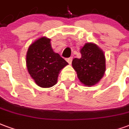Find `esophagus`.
<instances>
[{"mask_svg": "<svg viewBox=\"0 0 129 129\" xmlns=\"http://www.w3.org/2000/svg\"><path fill=\"white\" fill-rule=\"evenodd\" d=\"M66 60L67 61V62H68L69 64H71V62H72V58H67V59H66Z\"/></svg>", "mask_w": 129, "mask_h": 129, "instance_id": "obj_1", "label": "esophagus"}]
</instances>
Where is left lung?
Wrapping results in <instances>:
<instances>
[{"label":"left lung","instance_id":"1","mask_svg":"<svg viewBox=\"0 0 129 129\" xmlns=\"http://www.w3.org/2000/svg\"><path fill=\"white\" fill-rule=\"evenodd\" d=\"M81 58H74L72 67L79 80L86 86L98 83L106 70L104 51L95 43H87L80 49Z\"/></svg>","mask_w":129,"mask_h":129}]
</instances>
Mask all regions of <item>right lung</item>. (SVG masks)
I'll return each mask as SVG.
<instances>
[{"mask_svg":"<svg viewBox=\"0 0 129 129\" xmlns=\"http://www.w3.org/2000/svg\"><path fill=\"white\" fill-rule=\"evenodd\" d=\"M26 64L36 84L42 88H49L57 83L58 75L68 62L53 51L50 38L43 36L29 45Z\"/></svg>","mask_w":129,"mask_h":129,"instance_id":"add662e5","label":"right lung"}]
</instances>
